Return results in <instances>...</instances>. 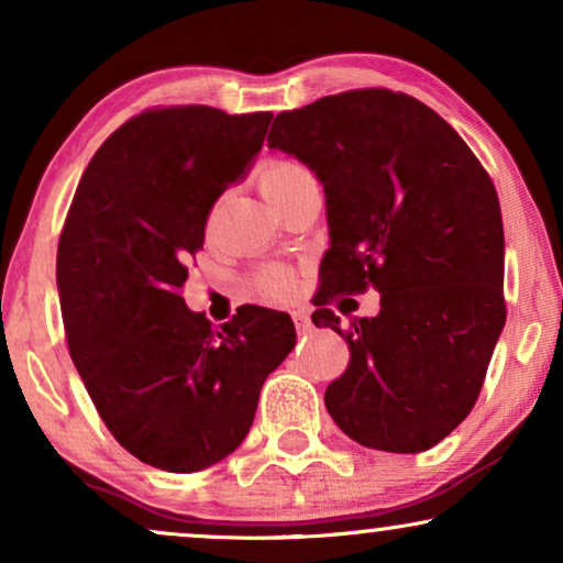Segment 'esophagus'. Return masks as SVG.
Returning <instances> with one entry per match:
<instances>
[{"label": "esophagus", "instance_id": "obj_1", "mask_svg": "<svg viewBox=\"0 0 563 563\" xmlns=\"http://www.w3.org/2000/svg\"><path fill=\"white\" fill-rule=\"evenodd\" d=\"M291 320H295V328H297L299 335L310 333V330H312V320H310V314H307L305 310L291 312Z\"/></svg>", "mask_w": 563, "mask_h": 563}]
</instances>
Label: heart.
Instances as JSON below:
<instances>
[{
	"instance_id": "b5f03b06",
	"label": "heart",
	"mask_w": 563,
	"mask_h": 563,
	"mask_svg": "<svg viewBox=\"0 0 563 563\" xmlns=\"http://www.w3.org/2000/svg\"><path fill=\"white\" fill-rule=\"evenodd\" d=\"M305 176H310V172H307L305 166L295 164V161H268L258 174V189L261 195L266 197V202H272V199L284 195L291 184L305 179ZM291 284H295V279H291V274L282 266H272L261 274V289H264V295L272 299L287 297L291 291Z\"/></svg>"
}]
</instances>
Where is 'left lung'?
<instances>
[{"label":"left lung","instance_id":"1","mask_svg":"<svg viewBox=\"0 0 563 563\" xmlns=\"http://www.w3.org/2000/svg\"><path fill=\"white\" fill-rule=\"evenodd\" d=\"M268 148L302 161L325 191L330 249L312 322L351 351L325 389L330 418L366 449H433L472 412L505 328L495 184L441 114L389 89L276 114ZM368 283L380 314L343 331L327 299Z\"/></svg>","mask_w":563,"mask_h":563}]
</instances>
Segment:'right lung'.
<instances>
[{"label":"right lung","mask_w":563,"mask_h":563,"mask_svg":"<svg viewBox=\"0 0 563 563\" xmlns=\"http://www.w3.org/2000/svg\"><path fill=\"white\" fill-rule=\"evenodd\" d=\"M272 112L148 110L89 161L58 241L71 361L122 449L174 474L233 453L266 376L295 349L287 312L245 305L220 330L179 289L207 214L245 179Z\"/></svg>","instance_id":"right-lung-1"}]
</instances>
